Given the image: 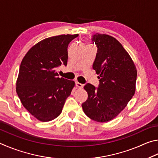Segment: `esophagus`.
<instances>
[{
  "instance_id": "obj_1",
  "label": "esophagus",
  "mask_w": 158,
  "mask_h": 158,
  "mask_svg": "<svg viewBox=\"0 0 158 158\" xmlns=\"http://www.w3.org/2000/svg\"><path fill=\"white\" fill-rule=\"evenodd\" d=\"M76 86L78 88H81H81L83 87V85L80 83V82H76Z\"/></svg>"
}]
</instances>
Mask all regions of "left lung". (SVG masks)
Masks as SVG:
<instances>
[{
    "label": "left lung",
    "mask_w": 158,
    "mask_h": 158,
    "mask_svg": "<svg viewBox=\"0 0 158 158\" xmlns=\"http://www.w3.org/2000/svg\"><path fill=\"white\" fill-rule=\"evenodd\" d=\"M92 41L97 46L93 69L98 75V87H84L88 94L82 104L88 117L105 123L114 118L127 106L136 89L137 69L128 52L114 37L96 33Z\"/></svg>",
    "instance_id": "obj_1"
}]
</instances>
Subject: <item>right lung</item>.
<instances>
[{
    "label": "right lung",
    "mask_w": 158,
    "mask_h": 158,
    "mask_svg": "<svg viewBox=\"0 0 158 158\" xmlns=\"http://www.w3.org/2000/svg\"><path fill=\"white\" fill-rule=\"evenodd\" d=\"M76 35H61L40 41L21 61L16 90L23 107L39 121L55 119L62 111L75 86L73 81L58 77L57 69L67 64L69 44Z\"/></svg>",
    "instance_id": "add662e5"
}]
</instances>
